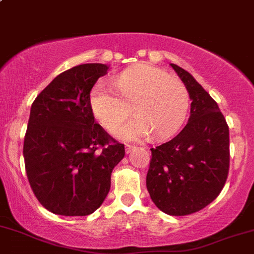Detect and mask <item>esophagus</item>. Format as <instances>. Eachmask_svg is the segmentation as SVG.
Returning <instances> with one entry per match:
<instances>
[{
	"label": "esophagus",
	"instance_id": "obj_1",
	"mask_svg": "<svg viewBox=\"0 0 254 254\" xmlns=\"http://www.w3.org/2000/svg\"><path fill=\"white\" fill-rule=\"evenodd\" d=\"M135 148V146H133V144H125V152L127 153H130L131 152V150Z\"/></svg>",
	"mask_w": 254,
	"mask_h": 254
}]
</instances>
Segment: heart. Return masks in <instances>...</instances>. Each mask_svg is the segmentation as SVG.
I'll use <instances>...</instances> for the list:
<instances>
[{
  "label": "heart",
  "mask_w": 254,
  "mask_h": 254,
  "mask_svg": "<svg viewBox=\"0 0 254 254\" xmlns=\"http://www.w3.org/2000/svg\"><path fill=\"white\" fill-rule=\"evenodd\" d=\"M90 108L108 131L127 121L130 106L135 118L118 135L127 140L150 133L152 140L168 138L178 131L188 114L190 96L185 83L153 66L129 68L107 83H100L90 93Z\"/></svg>",
  "instance_id": "heart-1"
}]
</instances>
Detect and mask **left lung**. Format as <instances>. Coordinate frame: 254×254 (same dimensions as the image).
Wrapping results in <instances>:
<instances>
[{"label":"left lung","mask_w":254,"mask_h":254,"mask_svg":"<svg viewBox=\"0 0 254 254\" xmlns=\"http://www.w3.org/2000/svg\"><path fill=\"white\" fill-rule=\"evenodd\" d=\"M189 91L190 117L172 140L152 150L147 189L170 216H187L213 201L229 172V127L218 105L189 72L171 64Z\"/></svg>","instance_id":"obj_1"}]
</instances>
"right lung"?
Instances as JSON below:
<instances>
[{
	"label": "right lung",
	"instance_id": "add662e5",
	"mask_svg": "<svg viewBox=\"0 0 254 254\" xmlns=\"http://www.w3.org/2000/svg\"><path fill=\"white\" fill-rule=\"evenodd\" d=\"M104 64L63 72L31 106L24 138L27 180L42 206L61 216H88L104 202L124 144L97 124L90 91L107 73Z\"/></svg>",
	"mask_w": 254,
	"mask_h": 254
}]
</instances>
